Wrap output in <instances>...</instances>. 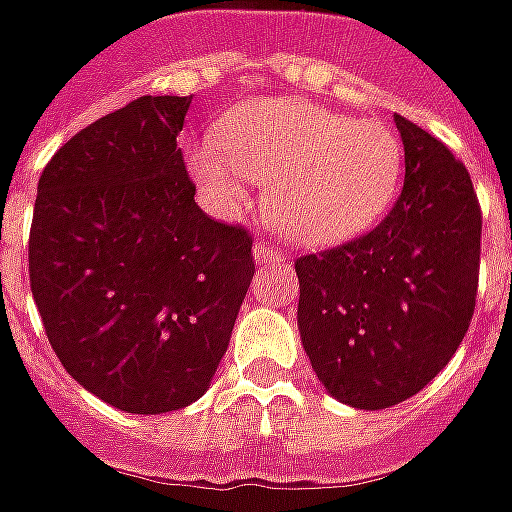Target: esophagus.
Returning a JSON list of instances; mask_svg holds the SVG:
<instances>
[{
  "label": "esophagus",
  "instance_id": "obj_1",
  "mask_svg": "<svg viewBox=\"0 0 512 512\" xmlns=\"http://www.w3.org/2000/svg\"><path fill=\"white\" fill-rule=\"evenodd\" d=\"M252 255H255L257 263H268V260H282V255L274 249L271 244H266V241H257L255 249H252Z\"/></svg>",
  "mask_w": 512,
  "mask_h": 512
}]
</instances>
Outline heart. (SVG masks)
I'll list each match as a JSON object with an SVG mask.
<instances>
[{
  "label": "heart",
  "instance_id": "1",
  "mask_svg": "<svg viewBox=\"0 0 512 512\" xmlns=\"http://www.w3.org/2000/svg\"><path fill=\"white\" fill-rule=\"evenodd\" d=\"M199 191L235 213L246 180L266 182L263 216L291 244L335 246L371 230L396 199L405 149L377 119H349L299 99H252L185 152Z\"/></svg>",
  "mask_w": 512,
  "mask_h": 512
}]
</instances>
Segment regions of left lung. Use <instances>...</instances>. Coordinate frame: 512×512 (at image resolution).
<instances>
[{"mask_svg": "<svg viewBox=\"0 0 512 512\" xmlns=\"http://www.w3.org/2000/svg\"><path fill=\"white\" fill-rule=\"evenodd\" d=\"M402 194L371 232L296 260L299 335L338 402L382 410L418 393L468 330L482 216L466 166L405 116Z\"/></svg>", "mask_w": 512, "mask_h": 512, "instance_id": "8db88e82", "label": "left lung"}]
</instances>
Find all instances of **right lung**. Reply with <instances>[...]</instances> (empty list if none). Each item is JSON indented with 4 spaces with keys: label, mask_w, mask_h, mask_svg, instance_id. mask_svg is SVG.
I'll use <instances>...</instances> for the list:
<instances>
[{
    "label": "right lung",
    "mask_w": 512,
    "mask_h": 512,
    "mask_svg": "<svg viewBox=\"0 0 512 512\" xmlns=\"http://www.w3.org/2000/svg\"><path fill=\"white\" fill-rule=\"evenodd\" d=\"M191 96H141L46 163L32 299L63 368L124 413L196 402L255 274L252 235L194 202L177 135Z\"/></svg>",
    "instance_id": "add662e5"
}]
</instances>
